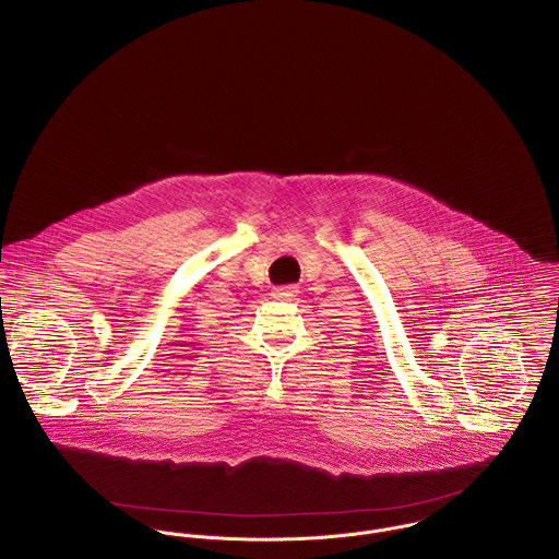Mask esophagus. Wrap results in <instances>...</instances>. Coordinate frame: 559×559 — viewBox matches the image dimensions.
I'll return each instance as SVG.
<instances>
[{
	"label": "esophagus",
	"mask_w": 559,
	"mask_h": 559,
	"mask_svg": "<svg viewBox=\"0 0 559 559\" xmlns=\"http://www.w3.org/2000/svg\"><path fill=\"white\" fill-rule=\"evenodd\" d=\"M297 293H299V288L295 286V284H288V286H277V288H273V299H280V301H290V299H295L297 297Z\"/></svg>",
	"instance_id": "1"
}]
</instances>
